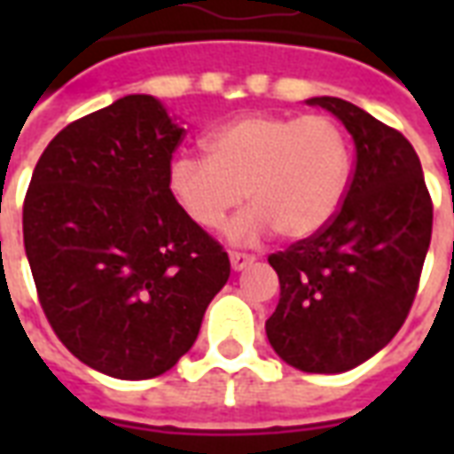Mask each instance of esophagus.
<instances>
[{
  "instance_id": "obj_1",
  "label": "esophagus",
  "mask_w": 454,
  "mask_h": 454,
  "mask_svg": "<svg viewBox=\"0 0 454 454\" xmlns=\"http://www.w3.org/2000/svg\"><path fill=\"white\" fill-rule=\"evenodd\" d=\"M255 262V255H250V253H238V250H231V267L240 272V270H246L247 265H253Z\"/></svg>"
}]
</instances>
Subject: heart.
Wrapping results in <instances>:
<instances>
[{
	"label": "heart",
	"instance_id": "1",
	"mask_svg": "<svg viewBox=\"0 0 454 454\" xmlns=\"http://www.w3.org/2000/svg\"><path fill=\"white\" fill-rule=\"evenodd\" d=\"M204 150L207 158L169 162V197L204 231L223 226L250 199L228 228L238 243L270 231L292 240L314 236L338 214L350 182V143L328 114H246L211 130Z\"/></svg>",
	"mask_w": 454,
	"mask_h": 454
}]
</instances>
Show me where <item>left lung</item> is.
I'll use <instances>...</instances> for the list:
<instances>
[{"mask_svg":"<svg viewBox=\"0 0 454 454\" xmlns=\"http://www.w3.org/2000/svg\"><path fill=\"white\" fill-rule=\"evenodd\" d=\"M355 140V169L338 214L314 236L267 257L279 304L267 318L275 352L296 370L357 367L399 333L433 233V201L403 133L338 97H314Z\"/></svg>","mask_w":454,"mask_h":454,"instance_id":"8db88e82","label":"left lung"}]
</instances>
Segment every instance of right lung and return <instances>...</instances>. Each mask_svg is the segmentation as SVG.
Returning <instances> with one entry per match:
<instances>
[{
  "label": "right lung",
  "instance_id": "right-lung-1",
  "mask_svg": "<svg viewBox=\"0 0 454 454\" xmlns=\"http://www.w3.org/2000/svg\"><path fill=\"white\" fill-rule=\"evenodd\" d=\"M182 138L158 99L129 94L65 126L26 192L24 247L45 318L77 360L116 380L175 367L231 275L223 246L169 197Z\"/></svg>",
  "mask_w": 454,
  "mask_h": 454
}]
</instances>
